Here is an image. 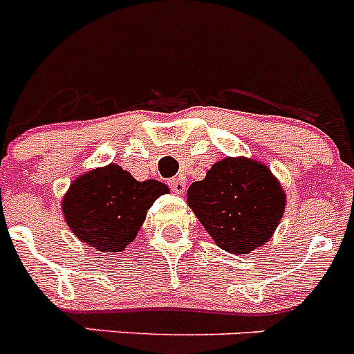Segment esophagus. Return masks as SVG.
<instances>
[{
    "label": "esophagus",
    "mask_w": 354,
    "mask_h": 354,
    "mask_svg": "<svg viewBox=\"0 0 354 354\" xmlns=\"http://www.w3.org/2000/svg\"><path fill=\"white\" fill-rule=\"evenodd\" d=\"M168 186H170V189L174 193L183 195L184 189H186V179H184V177H174V179L168 180Z\"/></svg>",
    "instance_id": "1"
}]
</instances>
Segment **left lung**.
<instances>
[{
  "instance_id": "1",
  "label": "left lung",
  "mask_w": 354,
  "mask_h": 354,
  "mask_svg": "<svg viewBox=\"0 0 354 354\" xmlns=\"http://www.w3.org/2000/svg\"><path fill=\"white\" fill-rule=\"evenodd\" d=\"M187 205L221 250L245 255L273 236L286 209V192L262 162L225 158L204 180L189 186Z\"/></svg>"
}]
</instances>
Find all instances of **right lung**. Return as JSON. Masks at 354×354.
<instances>
[{
    "instance_id": "right-lung-1",
    "label": "right lung",
    "mask_w": 354,
    "mask_h": 354,
    "mask_svg": "<svg viewBox=\"0 0 354 354\" xmlns=\"http://www.w3.org/2000/svg\"><path fill=\"white\" fill-rule=\"evenodd\" d=\"M168 193L159 180H136L111 162L71 184L62 209L74 236L99 252H122L138 234L154 200Z\"/></svg>"
}]
</instances>
